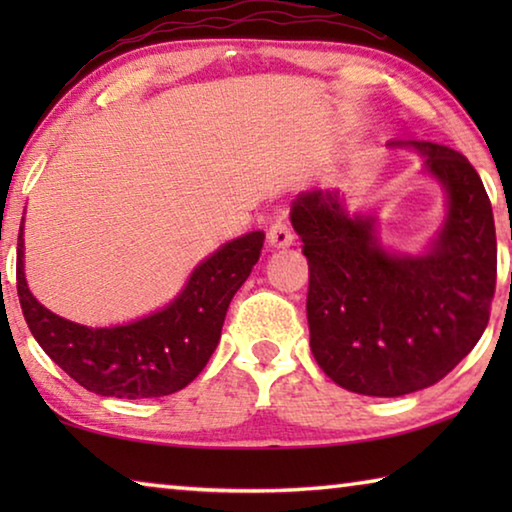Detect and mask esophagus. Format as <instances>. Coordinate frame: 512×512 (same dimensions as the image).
Segmentation results:
<instances>
[{"instance_id":"esophagus-1","label":"esophagus","mask_w":512,"mask_h":512,"mask_svg":"<svg viewBox=\"0 0 512 512\" xmlns=\"http://www.w3.org/2000/svg\"><path fill=\"white\" fill-rule=\"evenodd\" d=\"M266 239H268V246H271V248H289V246H293L291 225L284 219L273 221V225L266 232Z\"/></svg>"}]
</instances>
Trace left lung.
I'll return each mask as SVG.
<instances>
[{"label": "left lung", "instance_id": "8db88e82", "mask_svg": "<svg viewBox=\"0 0 512 512\" xmlns=\"http://www.w3.org/2000/svg\"><path fill=\"white\" fill-rule=\"evenodd\" d=\"M413 146L447 192V219L429 253L391 255L375 219L350 216L336 192H302L291 223L309 262L311 352L345 391L400 397L452 372L488 327L497 284L492 205L461 153Z\"/></svg>", "mask_w": 512, "mask_h": 512}]
</instances>
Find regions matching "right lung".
I'll list each match as a JSON object with an SVG mask.
<instances>
[{
	"mask_svg": "<svg viewBox=\"0 0 512 512\" xmlns=\"http://www.w3.org/2000/svg\"><path fill=\"white\" fill-rule=\"evenodd\" d=\"M17 296L33 339L85 391L121 400L162 397L185 388L210 361L230 300L253 271L264 232H248L194 268L180 296L155 314L117 327H85L56 316L24 280L17 239Z\"/></svg>",
	"mask_w": 512,
	"mask_h": 512,
	"instance_id": "obj_1",
	"label": "right lung"
}]
</instances>
